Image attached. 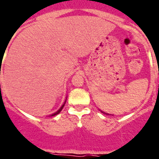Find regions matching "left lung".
Instances as JSON below:
<instances>
[{"label":"left lung","mask_w":159,"mask_h":159,"mask_svg":"<svg viewBox=\"0 0 159 159\" xmlns=\"http://www.w3.org/2000/svg\"><path fill=\"white\" fill-rule=\"evenodd\" d=\"M103 113H104V114H106V113H105V112H103ZM106 115H109V114H106Z\"/></svg>","instance_id":"left-lung-1"}]
</instances>
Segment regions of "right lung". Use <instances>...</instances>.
Masks as SVG:
<instances>
[{
    "mask_svg": "<svg viewBox=\"0 0 159 159\" xmlns=\"http://www.w3.org/2000/svg\"><path fill=\"white\" fill-rule=\"evenodd\" d=\"M64 105H65V104H63V105H62V107H61V108H60L59 110H58V111H57V112H55L54 114H53V115H52V116H56V115H57V114H59V112H60V111H62V109L63 108V106H64Z\"/></svg>",
    "mask_w": 159,
    "mask_h": 159,
    "instance_id": "add662e5",
    "label": "right lung"
}]
</instances>
